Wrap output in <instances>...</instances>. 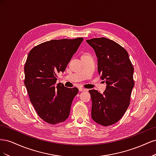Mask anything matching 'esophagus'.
Returning <instances> with one entry per match:
<instances>
[{
	"label": "esophagus",
	"mask_w": 156,
	"mask_h": 156,
	"mask_svg": "<svg viewBox=\"0 0 156 156\" xmlns=\"http://www.w3.org/2000/svg\"><path fill=\"white\" fill-rule=\"evenodd\" d=\"M79 90L80 92H84V91H87V89L84 88H79Z\"/></svg>",
	"instance_id": "34e87169"
}]
</instances>
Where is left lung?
Returning a JSON list of instances; mask_svg holds the SVG:
<instances>
[{"label": "left lung", "mask_w": 156, "mask_h": 156, "mask_svg": "<svg viewBox=\"0 0 156 156\" xmlns=\"http://www.w3.org/2000/svg\"><path fill=\"white\" fill-rule=\"evenodd\" d=\"M98 58V71L107 84L103 94L90 90L92 119L103 126L120 120L128 108L134 87V68L127 51L106 37L87 40Z\"/></svg>", "instance_id": "8db88e82"}]
</instances>
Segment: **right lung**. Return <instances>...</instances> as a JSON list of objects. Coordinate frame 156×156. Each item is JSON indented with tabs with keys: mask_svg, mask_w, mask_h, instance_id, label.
<instances>
[{
	"mask_svg": "<svg viewBox=\"0 0 156 156\" xmlns=\"http://www.w3.org/2000/svg\"><path fill=\"white\" fill-rule=\"evenodd\" d=\"M83 37L53 40L32 48L24 67V83L30 102L41 119L50 124L66 120L77 88L56 84L57 73L64 72L83 41Z\"/></svg>",
	"mask_w": 156,
	"mask_h": 156,
	"instance_id": "add662e5",
	"label": "right lung"
}]
</instances>
